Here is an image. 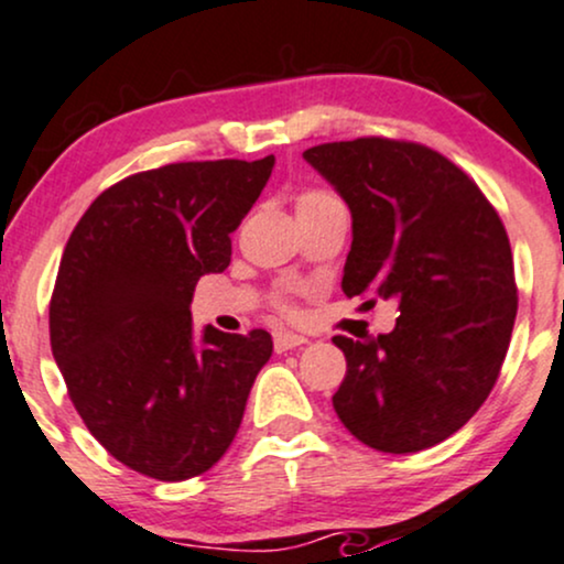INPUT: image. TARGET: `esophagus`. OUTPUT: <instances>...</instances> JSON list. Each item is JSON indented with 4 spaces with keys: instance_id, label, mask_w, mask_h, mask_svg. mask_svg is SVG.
Returning <instances> with one entry per match:
<instances>
[{
    "instance_id": "esophagus-1",
    "label": "esophagus",
    "mask_w": 564,
    "mask_h": 564,
    "mask_svg": "<svg viewBox=\"0 0 564 564\" xmlns=\"http://www.w3.org/2000/svg\"><path fill=\"white\" fill-rule=\"evenodd\" d=\"M273 345H275V352H286V349H294V347L307 345V336H302V334H289V332H278V334L273 336Z\"/></svg>"
}]
</instances>
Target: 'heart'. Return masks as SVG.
<instances>
[{
	"label": "heart",
	"mask_w": 564,
	"mask_h": 564,
	"mask_svg": "<svg viewBox=\"0 0 564 564\" xmlns=\"http://www.w3.org/2000/svg\"><path fill=\"white\" fill-rule=\"evenodd\" d=\"M336 200L334 196H328V193L323 191H307L300 196V204H296V209H302V206H318V204H332Z\"/></svg>",
	"instance_id": "1"
}]
</instances>
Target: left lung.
I'll list each match as a JSON object with an SVG mask.
<instances>
[{"instance_id":"1","label":"left lung","mask_w":564,"mask_h":564,"mask_svg":"<svg viewBox=\"0 0 564 564\" xmlns=\"http://www.w3.org/2000/svg\"><path fill=\"white\" fill-rule=\"evenodd\" d=\"M352 215L347 296L390 300V334L334 336L347 377L334 411L360 443L416 453L462 430L494 390L517 315L507 230L437 151L384 138L302 153Z\"/></svg>"}]
</instances>
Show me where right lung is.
<instances>
[{"label": "right lung", "mask_w": 564, "mask_h": 564, "mask_svg": "<svg viewBox=\"0 0 564 564\" xmlns=\"http://www.w3.org/2000/svg\"><path fill=\"white\" fill-rule=\"evenodd\" d=\"M275 156L187 161L102 191L70 232L50 302V345L76 411L129 469L180 482L212 469L273 355L262 328L193 332L200 275L230 264V232Z\"/></svg>", "instance_id": "right-lung-1"}]
</instances>
